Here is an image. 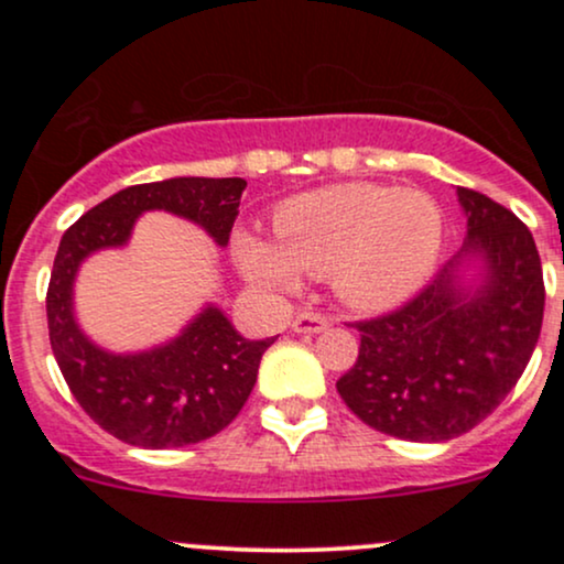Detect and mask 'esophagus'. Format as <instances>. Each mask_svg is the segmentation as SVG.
<instances>
[{
    "label": "esophagus",
    "mask_w": 564,
    "mask_h": 564,
    "mask_svg": "<svg viewBox=\"0 0 564 564\" xmlns=\"http://www.w3.org/2000/svg\"><path fill=\"white\" fill-rule=\"evenodd\" d=\"M291 328H294L296 334H321L328 328V318L321 313H313V310H307V313H300L291 323Z\"/></svg>",
    "instance_id": "34e87169"
}]
</instances>
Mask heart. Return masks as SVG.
I'll use <instances>...</instances> for the list:
<instances>
[{"instance_id": "1", "label": "heart", "mask_w": 564, "mask_h": 564, "mask_svg": "<svg viewBox=\"0 0 564 564\" xmlns=\"http://www.w3.org/2000/svg\"><path fill=\"white\" fill-rule=\"evenodd\" d=\"M273 238L236 232L232 257L254 286L289 294L302 273L332 278L334 294L358 313L398 307L435 273L443 212L422 191L339 183L278 204Z\"/></svg>"}]
</instances>
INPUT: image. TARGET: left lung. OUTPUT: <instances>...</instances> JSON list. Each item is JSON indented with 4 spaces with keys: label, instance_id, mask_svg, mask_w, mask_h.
I'll return each instance as SVG.
<instances>
[{
    "label": "left lung",
    "instance_id": "obj_1",
    "mask_svg": "<svg viewBox=\"0 0 564 564\" xmlns=\"http://www.w3.org/2000/svg\"><path fill=\"white\" fill-rule=\"evenodd\" d=\"M456 196L462 251L403 307L355 323L358 360L336 381L360 422L411 443H445L494 413L541 334L546 291L530 230L482 193Z\"/></svg>",
    "mask_w": 564,
    "mask_h": 564
}]
</instances>
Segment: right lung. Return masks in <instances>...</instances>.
Listing matches in <instances>:
<instances>
[{"label": "right lung", "instance_id": "1", "mask_svg": "<svg viewBox=\"0 0 564 564\" xmlns=\"http://www.w3.org/2000/svg\"><path fill=\"white\" fill-rule=\"evenodd\" d=\"M246 180L172 177L132 185L93 206L63 232L47 289L50 345L68 390L97 424L138 448H180L217 435L238 416L264 349L246 339L217 304H206L183 332L140 352H111L82 332L74 283L82 262L121 249L145 212H170L209 232L219 249L230 241Z\"/></svg>", "mask_w": 564, "mask_h": 564}]
</instances>
